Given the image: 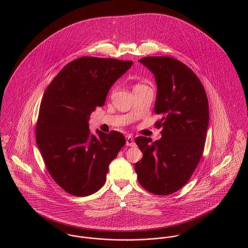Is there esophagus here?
I'll return each instance as SVG.
<instances>
[{
	"label": "esophagus",
	"instance_id": "1",
	"mask_svg": "<svg viewBox=\"0 0 248 248\" xmlns=\"http://www.w3.org/2000/svg\"><path fill=\"white\" fill-rule=\"evenodd\" d=\"M135 141H134V138L132 136H127L126 137V145L127 146H130V147H133L135 146Z\"/></svg>",
	"mask_w": 248,
	"mask_h": 248
}]
</instances>
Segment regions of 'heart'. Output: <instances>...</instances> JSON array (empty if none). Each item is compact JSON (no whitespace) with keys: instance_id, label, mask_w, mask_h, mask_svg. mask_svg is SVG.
<instances>
[{"instance_id":"obj_1","label":"heart","mask_w":248,"mask_h":248,"mask_svg":"<svg viewBox=\"0 0 248 248\" xmlns=\"http://www.w3.org/2000/svg\"><path fill=\"white\" fill-rule=\"evenodd\" d=\"M142 88H149L147 85H145V84H141V83H139V84H137L136 86H135V88H134V90H136V89H142Z\"/></svg>"}]
</instances>
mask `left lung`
<instances>
[{
	"label": "left lung",
	"instance_id": "obj_1",
	"mask_svg": "<svg viewBox=\"0 0 248 248\" xmlns=\"http://www.w3.org/2000/svg\"><path fill=\"white\" fill-rule=\"evenodd\" d=\"M140 62L155 75L157 95L155 122L162 138L152 142L139 137L136 143L143 157L135 170L147 191L171 195L183 187L196 170L205 144L209 107L205 90L190 68L167 56L143 57Z\"/></svg>",
	"mask_w": 248,
	"mask_h": 248
}]
</instances>
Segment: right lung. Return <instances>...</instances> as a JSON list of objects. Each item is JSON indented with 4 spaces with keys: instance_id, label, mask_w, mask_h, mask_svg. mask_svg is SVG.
<instances>
[{
    "instance_id": "obj_1",
    "label": "right lung",
    "mask_w": 248,
    "mask_h": 248,
    "mask_svg": "<svg viewBox=\"0 0 248 248\" xmlns=\"http://www.w3.org/2000/svg\"><path fill=\"white\" fill-rule=\"evenodd\" d=\"M132 64L80 57L66 65L44 93L36 142L49 175L72 196L97 192L105 183L110 161L126 143L116 131L92 135L88 121L97 107L104 106L110 87Z\"/></svg>"
}]
</instances>
